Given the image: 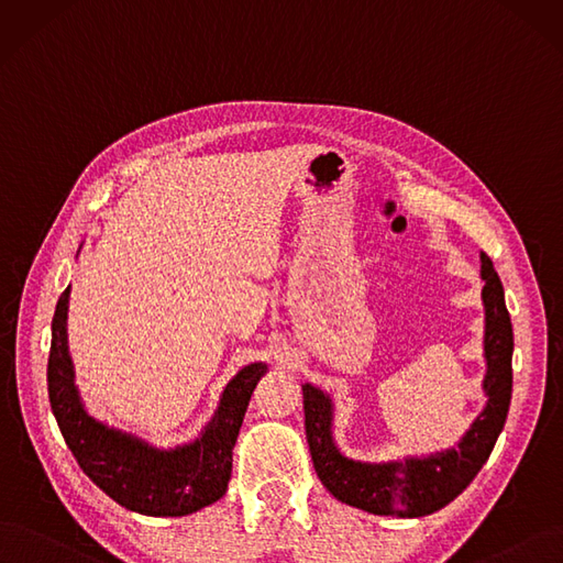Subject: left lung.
Returning a JSON list of instances; mask_svg holds the SVG:
<instances>
[{
    "label": "left lung",
    "instance_id": "obj_1",
    "mask_svg": "<svg viewBox=\"0 0 563 563\" xmlns=\"http://www.w3.org/2000/svg\"><path fill=\"white\" fill-rule=\"evenodd\" d=\"M481 260V276L485 280L487 362L483 389L487 394V406L456 448L387 464L347 460L331 435V420H334L331 399L313 385L306 383L301 387L310 456H313V466L322 485L339 501L373 515L424 517L454 501L489 460L498 433L506 424L512 397V324L501 278L485 253Z\"/></svg>",
    "mask_w": 563,
    "mask_h": 563
}]
</instances>
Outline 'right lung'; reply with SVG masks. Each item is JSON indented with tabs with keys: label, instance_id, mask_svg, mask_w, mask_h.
<instances>
[{
	"label": "right lung",
	"instance_id": "right-lung-1",
	"mask_svg": "<svg viewBox=\"0 0 563 563\" xmlns=\"http://www.w3.org/2000/svg\"><path fill=\"white\" fill-rule=\"evenodd\" d=\"M69 292L59 295L48 355V399L57 427L90 481L122 508L151 517H180L216 504L232 477V450L250 397L266 364H247L227 383L213 420L195 443L159 450L107 427L82 408L67 347Z\"/></svg>",
	"mask_w": 563,
	"mask_h": 563
}]
</instances>
